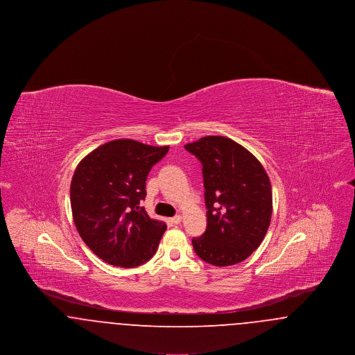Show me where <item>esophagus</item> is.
<instances>
[{
    "label": "esophagus",
    "instance_id": "34e87169",
    "mask_svg": "<svg viewBox=\"0 0 355 355\" xmlns=\"http://www.w3.org/2000/svg\"><path fill=\"white\" fill-rule=\"evenodd\" d=\"M181 220H182V217H181V216H175V217L170 218V222H171V223H174V225H178V223H181Z\"/></svg>",
    "mask_w": 355,
    "mask_h": 355
}]
</instances>
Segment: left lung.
<instances>
[{
  "label": "left lung",
  "instance_id": "1",
  "mask_svg": "<svg viewBox=\"0 0 355 355\" xmlns=\"http://www.w3.org/2000/svg\"><path fill=\"white\" fill-rule=\"evenodd\" d=\"M185 149L202 164L207 226L193 238L196 254L210 265L230 266L245 261L261 245L272 211L266 170L236 141L207 135Z\"/></svg>",
  "mask_w": 355,
  "mask_h": 355
}]
</instances>
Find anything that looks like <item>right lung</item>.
<instances>
[{
  "mask_svg": "<svg viewBox=\"0 0 355 355\" xmlns=\"http://www.w3.org/2000/svg\"><path fill=\"white\" fill-rule=\"evenodd\" d=\"M169 146L116 139L89 153L70 184L74 225L89 249L109 265L135 268L157 252L166 223L152 220L141 201L146 178Z\"/></svg>",
  "mask_w": 355,
  "mask_h": 355,
  "instance_id": "right-lung-1",
  "label": "right lung"
}]
</instances>
